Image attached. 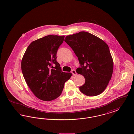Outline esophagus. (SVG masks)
Segmentation results:
<instances>
[{
    "label": "esophagus",
    "instance_id": "obj_1",
    "mask_svg": "<svg viewBox=\"0 0 134 134\" xmlns=\"http://www.w3.org/2000/svg\"><path fill=\"white\" fill-rule=\"evenodd\" d=\"M71 73H72V74H73V76H76L77 75L76 72V71H75V70H72Z\"/></svg>",
    "mask_w": 134,
    "mask_h": 134
}]
</instances>
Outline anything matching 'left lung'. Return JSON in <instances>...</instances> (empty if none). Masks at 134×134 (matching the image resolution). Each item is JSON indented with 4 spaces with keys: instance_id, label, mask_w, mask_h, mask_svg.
I'll return each mask as SVG.
<instances>
[{
    "instance_id": "left-lung-1",
    "label": "left lung",
    "mask_w": 134,
    "mask_h": 134,
    "mask_svg": "<svg viewBox=\"0 0 134 134\" xmlns=\"http://www.w3.org/2000/svg\"><path fill=\"white\" fill-rule=\"evenodd\" d=\"M65 42L78 59V74L82 75L85 82L79 87L84 94L94 96L106 88L113 72L114 63L108 45L88 32H80L67 36Z\"/></svg>"
}]
</instances>
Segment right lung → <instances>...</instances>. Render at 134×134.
<instances>
[{
	"mask_svg": "<svg viewBox=\"0 0 134 134\" xmlns=\"http://www.w3.org/2000/svg\"><path fill=\"white\" fill-rule=\"evenodd\" d=\"M64 37L48 35L33 41L22 59L21 70L26 84L35 96L42 100L50 101L60 96L64 83L72 75L62 72L56 60L58 50Z\"/></svg>",
	"mask_w": 134,
	"mask_h": 134,
	"instance_id": "right-lung-1",
	"label": "right lung"
}]
</instances>
